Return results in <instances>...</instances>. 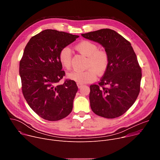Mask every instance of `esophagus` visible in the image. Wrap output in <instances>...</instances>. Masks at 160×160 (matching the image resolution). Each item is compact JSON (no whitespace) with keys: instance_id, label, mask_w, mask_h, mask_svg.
<instances>
[{"instance_id":"esophagus-1","label":"esophagus","mask_w":160,"mask_h":160,"mask_svg":"<svg viewBox=\"0 0 160 160\" xmlns=\"http://www.w3.org/2000/svg\"><path fill=\"white\" fill-rule=\"evenodd\" d=\"M77 86H78V87L79 88H80L83 86V85H82V84H81V83H77Z\"/></svg>"}]
</instances>
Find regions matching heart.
<instances>
[{
    "label": "heart",
    "instance_id": "obj_1",
    "mask_svg": "<svg viewBox=\"0 0 160 160\" xmlns=\"http://www.w3.org/2000/svg\"><path fill=\"white\" fill-rule=\"evenodd\" d=\"M75 49L83 55L87 56V68L88 70L73 71L68 73V78L73 80L78 83H86L96 80L97 73L103 75L109 65V59L108 53L103 50H99L98 45L88 40H82L75 45ZM72 53L68 47L62 48L59 54V60L66 69H70L72 65Z\"/></svg>",
    "mask_w": 160,
    "mask_h": 160
}]
</instances>
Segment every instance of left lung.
<instances>
[{"instance_id":"left-lung-1","label":"left lung","mask_w":160,"mask_h":160,"mask_svg":"<svg viewBox=\"0 0 160 160\" xmlns=\"http://www.w3.org/2000/svg\"><path fill=\"white\" fill-rule=\"evenodd\" d=\"M82 36L102 45L109 59L100 82L90 86V108L98 116L119 117L133 104L141 89V68L131 43L109 28Z\"/></svg>"}]
</instances>
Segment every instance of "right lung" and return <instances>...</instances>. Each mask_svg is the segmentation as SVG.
<instances>
[{
    "label": "right lung",
    "mask_w": 160,
    "mask_h": 160,
    "mask_svg": "<svg viewBox=\"0 0 160 160\" xmlns=\"http://www.w3.org/2000/svg\"><path fill=\"white\" fill-rule=\"evenodd\" d=\"M79 36L55 30H45L32 37L19 62L21 89L27 103L42 118L58 121L72 112L78 87L67 79L59 60L61 49Z\"/></svg>",
    "instance_id": "right-lung-1"
}]
</instances>
